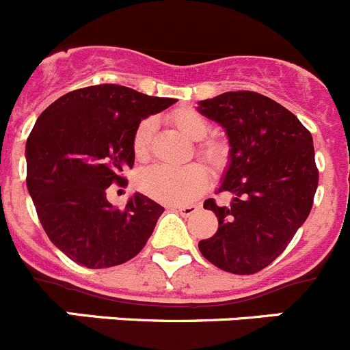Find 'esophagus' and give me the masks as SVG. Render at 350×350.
I'll use <instances>...</instances> for the list:
<instances>
[{"mask_svg": "<svg viewBox=\"0 0 350 350\" xmlns=\"http://www.w3.org/2000/svg\"><path fill=\"white\" fill-rule=\"evenodd\" d=\"M175 211H178L180 213V215H184V216H192L194 215V213H198L199 211V206H196V204H185V206H175Z\"/></svg>", "mask_w": 350, "mask_h": 350, "instance_id": "esophagus-1", "label": "esophagus"}]
</instances>
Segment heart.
Instances as JSON below:
<instances>
[{"instance_id":"b5f03b06","label":"heart","mask_w":350,"mask_h":350,"mask_svg":"<svg viewBox=\"0 0 350 350\" xmlns=\"http://www.w3.org/2000/svg\"><path fill=\"white\" fill-rule=\"evenodd\" d=\"M173 125L184 135L198 142V154L211 166L221 170L227 166L228 146L219 139H204L209 132V122L192 108H182L172 115ZM156 123L152 118L142 120L132 137V151L135 159L144 161L149 156ZM208 184V172L201 163H189L184 166L152 165L137 175V187L149 198L166 204H184L192 201Z\"/></svg>"}]
</instances>
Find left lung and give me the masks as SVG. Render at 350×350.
<instances>
[{"label": "left lung", "mask_w": 350, "mask_h": 350, "mask_svg": "<svg viewBox=\"0 0 350 350\" xmlns=\"http://www.w3.org/2000/svg\"><path fill=\"white\" fill-rule=\"evenodd\" d=\"M198 109L225 129L232 148L216 192L232 201H204L218 230L199 242V251L223 271L254 275L285 251L312 208L319 173L311 132L254 91L223 92L199 101Z\"/></svg>", "instance_id": "left-lung-1"}]
</instances>
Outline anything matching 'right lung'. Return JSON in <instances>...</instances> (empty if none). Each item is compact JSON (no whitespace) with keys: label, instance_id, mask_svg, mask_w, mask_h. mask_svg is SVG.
Returning <instances> with one entry per match:
<instances>
[{"label":"right lung","instance_id":"right-lung-1","mask_svg":"<svg viewBox=\"0 0 350 350\" xmlns=\"http://www.w3.org/2000/svg\"><path fill=\"white\" fill-rule=\"evenodd\" d=\"M177 99L118 84L77 89L39 115L27 139V189L49 241L77 265L109 268L137 256L165 211L135 192L123 209L106 198L125 187L132 137L148 115Z\"/></svg>","mask_w":350,"mask_h":350}]
</instances>
